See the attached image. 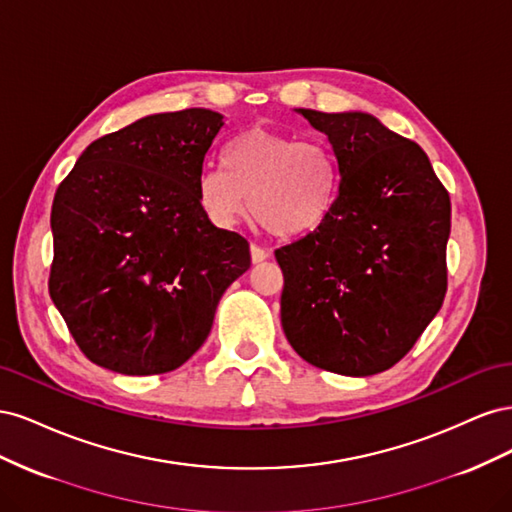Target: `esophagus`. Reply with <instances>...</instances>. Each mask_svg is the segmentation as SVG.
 Masks as SVG:
<instances>
[{
	"label": "esophagus",
	"instance_id": "obj_1",
	"mask_svg": "<svg viewBox=\"0 0 512 512\" xmlns=\"http://www.w3.org/2000/svg\"><path fill=\"white\" fill-rule=\"evenodd\" d=\"M250 256H252V262H254V265H258V262H262V260H267V258H269V252H267V250H262L260 245L252 243V245H250Z\"/></svg>",
	"mask_w": 512,
	"mask_h": 512
}]
</instances>
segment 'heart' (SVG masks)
Here are the masks:
<instances>
[{
	"instance_id": "b5f03b06",
	"label": "heart",
	"mask_w": 512,
	"mask_h": 512,
	"mask_svg": "<svg viewBox=\"0 0 512 512\" xmlns=\"http://www.w3.org/2000/svg\"><path fill=\"white\" fill-rule=\"evenodd\" d=\"M224 168L207 166L196 181L198 203L222 228L252 218L271 235L292 239L316 232L331 218L342 170L322 138H297L267 128L239 134L224 151Z\"/></svg>"
}]
</instances>
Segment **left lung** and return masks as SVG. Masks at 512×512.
Segmentation results:
<instances>
[{"label": "left lung", "mask_w": 512, "mask_h": 512, "mask_svg": "<svg viewBox=\"0 0 512 512\" xmlns=\"http://www.w3.org/2000/svg\"><path fill=\"white\" fill-rule=\"evenodd\" d=\"M342 170L331 218L275 250L282 327L301 359L374 376L404 359L446 294L451 198L427 153L367 113L297 108Z\"/></svg>", "instance_id": "left-lung-1"}]
</instances>
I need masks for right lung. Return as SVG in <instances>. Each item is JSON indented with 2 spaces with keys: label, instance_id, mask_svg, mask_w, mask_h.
Masks as SVG:
<instances>
[{
  "label": "right lung",
  "instance_id": "add662e5",
  "mask_svg": "<svg viewBox=\"0 0 512 512\" xmlns=\"http://www.w3.org/2000/svg\"><path fill=\"white\" fill-rule=\"evenodd\" d=\"M224 126L209 108L138 119L91 143L51 209L49 292L91 363L166 374L205 344L250 243L213 226L196 181Z\"/></svg>",
  "mask_w": 512,
  "mask_h": 512
}]
</instances>
